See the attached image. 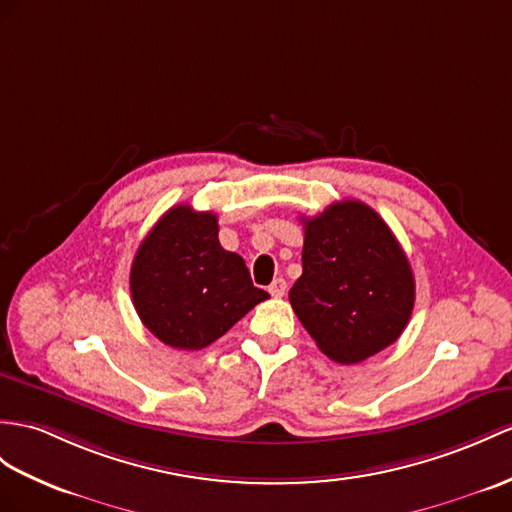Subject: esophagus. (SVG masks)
I'll use <instances>...</instances> for the list:
<instances>
[{
    "label": "esophagus",
    "instance_id": "34e87169",
    "mask_svg": "<svg viewBox=\"0 0 512 512\" xmlns=\"http://www.w3.org/2000/svg\"><path fill=\"white\" fill-rule=\"evenodd\" d=\"M269 293L273 295V297H282L284 293H286V280L284 278H276L271 282V286H269Z\"/></svg>",
    "mask_w": 512,
    "mask_h": 512
}]
</instances>
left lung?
Here are the masks:
<instances>
[{
	"label": "left lung",
	"mask_w": 512,
	"mask_h": 512,
	"mask_svg": "<svg viewBox=\"0 0 512 512\" xmlns=\"http://www.w3.org/2000/svg\"><path fill=\"white\" fill-rule=\"evenodd\" d=\"M302 223V276L289 299L319 350L354 365L400 339L415 306V278L384 219L345 199Z\"/></svg>",
	"instance_id": "obj_1"
}]
</instances>
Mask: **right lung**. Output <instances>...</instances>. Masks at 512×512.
Returning <instances> with one entry per match:
<instances>
[{
	"label": "right lung",
	"mask_w": 512,
	"mask_h": 512,
	"mask_svg": "<svg viewBox=\"0 0 512 512\" xmlns=\"http://www.w3.org/2000/svg\"><path fill=\"white\" fill-rule=\"evenodd\" d=\"M215 213L169 208L136 249L130 293L143 326L176 350H202L226 334L267 291L245 260L219 243Z\"/></svg>",
	"instance_id": "right-lung-1"
}]
</instances>
